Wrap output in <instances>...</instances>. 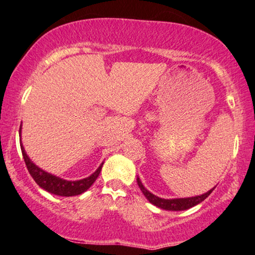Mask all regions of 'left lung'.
Masks as SVG:
<instances>
[{
	"mask_svg": "<svg viewBox=\"0 0 255 255\" xmlns=\"http://www.w3.org/2000/svg\"><path fill=\"white\" fill-rule=\"evenodd\" d=\"M137 184H138L140 191H142L143 194H144L145 198L148 199L151 204H154L155 206H157V208H160V209H163V210H169V211L187 210V209L192 208V206L202 203L203 200L208 198L212 191L215 190V187H214L204 194H200V196H196V197H188V198L163 199V198H160V197L155 196V194L149 192V191L146 190L144 186H143V184L140 182L139 178H137Z\"/></svg>",
	"mask_w": 255,
	"mask_h": 255,
	"instance_id": "8db88e82",
	"label": "left lung"
}]
</instances>
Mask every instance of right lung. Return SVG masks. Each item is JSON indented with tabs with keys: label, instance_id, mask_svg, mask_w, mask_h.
<instances>
[{
	"label": "right lung",
	"instance_id": "1",
	"mask_svg": "<svg viewBox=\"0 0 255 255\" xmlns=\"http://www.w3.org/2000/svg\"><path fill=\"white\" fill-rule=\"evenodd\" d=\"M20 131H21V127H20ZM21 145V151H22V156L23 160H25L26 167L28 169L29 174L34 181L40 186L41 188H44L45 191L47 192L56 194V196H62V197H71V196H77V194L83 193L85 191L88 190L89 187L94 184V181L97 180V178L100 174L101 168H103V164H100V167L93 173L92 175H89L88 178L81 179V180H76V181H68L64 180V179L58 178V176L50 174V173L45 172L41 168H39L38 166H35L34 163L32 162L31 158L27 156L25 149H23L22 143L20 142Z\"/></svg>",
	"mask_w": 255,
	"mask_h": 255
}]
</instances>
